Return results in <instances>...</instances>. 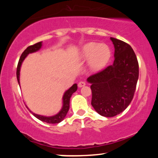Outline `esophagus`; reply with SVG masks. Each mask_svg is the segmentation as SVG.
<instances>
[{
  "instance_id": "34e87169",
  "label": "esophagus",
  "mask_w": 158,
  "mask_h": 158,
  "mask_svg": "<svg viewBox=\"0 0 158 158\" xmlns=\"http://www.w3.org/2000/svg\"><path fill=\"white\" fill-rule=\"evenodd\" d=\"M85 85V82L83 81H80L79 83H78V86L79 88H81V87H84Z\"/></svg>"
}]
</instances>
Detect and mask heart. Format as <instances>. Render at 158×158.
<instances>
[{"label":"heart","instance_id":"heart-1","mask_svg":"<svg viewBox=\"0 0 158 158\" xmlns=\"http://www.w3.org/2000/svg\"><path fill=\"white\" fill-rule=\"evenodd\" d=\"M81 57L84 59H89V66L92 70L99 71L109 61L110 50L106 44L90 42L84 46Z\"/></svg>","mask_w":158,"mask_h":158}]
</instances>
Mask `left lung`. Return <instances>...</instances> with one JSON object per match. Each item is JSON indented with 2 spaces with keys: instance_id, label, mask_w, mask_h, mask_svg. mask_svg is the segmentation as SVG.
Wrapping results in <instances>:
<instances>
[{
  "instance_id": "8db88e82",
  "label": "left lung",
  "mask_w": 158,
  "mask_h": 158,
  "mask_svg": "<svg viewBox=\"0 0 158 158\" xmlns=\"http://www.w3.org/2000/svg\"><path fill=\"white\" fill-rule=\"evenodd\" d=\"M115 48L114 61L88 78L92 92L91 105L98 114L112 117L129 106L139 77V64L131 47L110 38Z\"/></svg>"
}]
</instances>
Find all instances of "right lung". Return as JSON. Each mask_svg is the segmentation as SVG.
Masks as SVG:
<instances>
[{
    "label": "right lung",
    "mask_w": 158,
    "mask_h": 158,
    "mask_svg": "<svg viewBox=\"0 0 158 158\" xmlns=\"http://www.w3.org/2000/svg\"><path fill=\"white\" fill-rule=\"evenodd\" d=\"M41 48V42H38L36 44L33 45H30L27 48L26 50H24L21 54V57H20V59L19 61V63H18L17 66V71H16V76H17V80L19 84L20 85L19 81V75H20V68H21V65L23 59L26 58V56L28 55L29 53H31V52H34L38 51L40 48ZM77 90V85L74 84L73 86L70 87L69 89L65 92L64 96H63V107L61 108V110L59 111V114H57L56 115L52 116V117H44V116L38 115V114H35L34 113L32 114H33L34 116L40 119L41 121H43V122L48 123H51V124H54V123H59L61 122V121L64 119V118L66 116L67 113H68L69 108H70V99L71 97L72 94H73L76 90Z\"/></svg>",
    "instance_id": "right-lung-1"
}]
</instances>
